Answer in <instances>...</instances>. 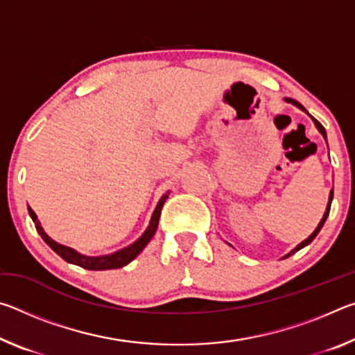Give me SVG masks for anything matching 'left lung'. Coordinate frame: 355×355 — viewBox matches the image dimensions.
<instances>
[{
    "label": "left lung",
    "mask_w": 355,
    "mask_h": 355,
    "mask_svg": "<svg viewBox=\"0 0 355 355\" xmlns=\"http://www.w3.org/2000/svg\"><path fill=\"white\" fill-rule=\"evenodd\" d=\"M286 101H288V103H293V105H296L297 107H300V110H302V111H305V107L302 106V105H300L299 103V101H296V100H293V98H285ZM305 112H307V111H305ZM311 119H313V122H315V125H316V128L318 130H320V133L322 135V137H324V139H326V130H324V127H322V125L320 123V122H318V120L315 119V117H311ZM332 199H334V191H330V196H329V203H327V208H326V213H324V216H322V219H321V222H320V224H318V227H316V230L313 232V233H311V235L307 238V239H305V241H302V243H300V244H297V248H294L291 252H290V254H286L284 258H286V257H290V255H293V254H296V252L297 250H300V249H302V248H305V245H307V244H310L311 241H313V239H315V236L318 235V233H320V230H321V227L324 225V222H326V219H327V216H329V211H330V203H332Z\"/></svg>",
    "instance_id": "obj_1"
}]
</instances>
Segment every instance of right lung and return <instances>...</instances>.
Wrapping results in <instances>:
<instances>
[{"label":"right lung","mask_w":355,"mask_h":355,"mask_svg":"<svg viewBox=\"0 0 355 355\" xmlns=\"http://www.w3.org/2000/svg\"><path fill=\"white\" fill-rule=\"evenodd\" d=\"M169 194V192H167ZM167 194H164L161 197V200L158 202V205H156L153 216H152V220H150V225L146 230V233L137 239L135 244L128 245V248H125L122 250L116 252V254H111V255H105V257H86V255H81L78 254L76 250L67 248V245H62L56 241H53V239L46 235L44 232V228L40 227V224L37 222V216L33 211L31 208L28 207V211L29 216H31L33 220L35 222V230L39 232V235L42 236V239L50 245V248L56 252L59 257H62L65 261L69 263H73L78 264V266H81L84 269H89V271H105V269H117V268H122L125 264H128L133 258H136L137 255L141 254L142 249L146 248L148 244L150 239L153 238L156 228H158V222H159V216H161V209H163L164 202L167 199Z\"/></svg>","instance_id":"1"}]
</instances>
